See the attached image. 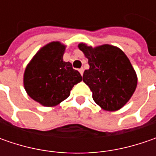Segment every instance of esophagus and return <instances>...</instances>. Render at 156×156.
I'll use <instances>...</instances> for the list:
<instances>
[{"label":"esophagus","instance_id":"34e87169","mask_svg":"<svg viewBox=\"0 0 156 156\" xmlns=\"http://www.w3.org/2000/svg\"><path fill=\"white\" fill-rule=\"evenodd\" d=\"M78 70H79L80 74H81V76H82V75H83V72H84V69H83V68H81V69H79Z\"/></svg>","mask_w":156,"mask_h":156}]
</instances>
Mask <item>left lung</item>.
I'll return each mask as SVG.
<instances>
[{
    "instance_id": "left-lung-1",
    "label": "left lung",
    "mask_w": 156,
    "mask_h": 156,
    "mask_svg": "<svg viewBox=\"0 0 156 156\" xmlns=\"http://www.w3.org/2000/svg\"><path fill=\"white\" fill-rule=\"evenodd\" d=\"M79 49L88 60L83 81L93 93L94 102L106 111L121 109L135 93L137 75L125 53L109 44L93 48L80 43Z\"/></svg>"
}]
</instances>
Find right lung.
<instances>
[{
	"instance_id": "right-lung-1",
	"label": "right lung",
	"mask_w": 156,
	"mask_h": 156,
	"mask_svg": "<svg viewBox=\"0 0 156 156\" xmlns=\"http://www.w3.org/2000/svg\"><path fill=\"white\" fill-rule=\"evenodd\" d=\"M66 46L52 41L43 46L27 65L23 85L27 94L44 107H55L66 100L75 84L82 80L81 74L63 61Z\"/></svg>"
}]
</instances>
